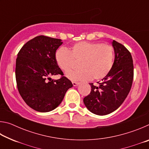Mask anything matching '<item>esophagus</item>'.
Listing matches in <instances>:
<instances>
[{
	"mask_svg": "<svg viewBox=\"0 0 149 149\" xmlns=\"http://www.w3.org/2000/svg\"><path fill=\"white\" fill-rule=\"evenodd\" d=\"M72 84H73V85H74V86H77V85H79V83H78V82H74V81H73V82H72Z\"/></svg>",
	"mask_w": 149,
	"mask_h": 149,
	"instance_id": "esophagus-1",
	"label": "esophagus"
}]
</instances>
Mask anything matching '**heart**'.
I'll return each mask as SVG.
<instances>
[{
  "instance_id": "heart-1",
  "label": "heart",
  "mask_w": 149,
  "mask_h": 149,
  "mask_svg": "<svg viewBox=\"0 0 149 149\" xmlns=\"http://www.w3.org/2000/svg\"><path fill=\"white\" fill-rule=\"evenodd\" d=\"M74 60H80L78 70L68 72L72 80H99L109 74L113 68L114 51L112 46L99 42L81 41L73 45L70 49L60 48L55 54V60L62 71L69 72Z\"/></svg>"
}]
</instances>
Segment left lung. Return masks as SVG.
Here are the masks:
<instances>
[{"label":"left lung","instance_id":"8db88e82","mask_svg":"<svg viewBox=\"0 0 149 149\" xmlns=\"http://www.w3.org/2000/svg\"><path fill=\"white\" fill-rule=\"evenodd\" d=\"M114 65L99 85L89 84L91 91L84 99L85 107L93 114L104 116L117 110L130 91L133 79L132 54L123 45L113 40Z\"/></svg>","mask_w":149,"mask_h":149}]
</instances>
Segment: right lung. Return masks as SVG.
<instances>
[{"mask_svg":"<svg viewBox=\"0 0 149 149\" xmlns=\"http://www.w3.org/2000/svg\"><path fill=\"white\" fill-rule=\"evenodd\" d=\"M62 43L61 39L40 35L27 42L17 54V89L25 102L38 112L55 109L73 86L64 76L59 79L50 78L52 75H64L55 60L56 50Z\"/></svg>","mask_w":149,"mask_h":149,"instance_id":"right-lung-1","label":"right lung"}]
</instances>
